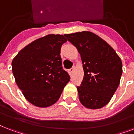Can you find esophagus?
<instances>
[{
  "instance_id": "34e87169",
  "label": "esophagus",
  "mask_w": 134,
  "mask_h": 134,
  "mask_svg": "<svg viewBox=\"0 0 134 134\" xmlns=\"http://www.w3.org/2000/svg\"><path fill=\"white\" fill-rule=\"evenodd\" d=\"M74 67H72V68H71V69H69V73L70 75H72V73H73V71H74Z\"/></svg>"
}]
</instances>
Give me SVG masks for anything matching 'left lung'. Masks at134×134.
I'll list each match as a JSON object with an SVG mask.
<instances>
[{
  "instance_id": "obj_1",
  "label": "left lung",
  "mask_w": 134,
  "mask_h": 134,
  "mask_svg": "<svg viewBox=\"0 0 134 134\" xmlns=\"http://www.w3.org/2000/svg\"><path fill=\"white\" fill-rule=\"evenodd\" d=\"M81 55L84 76L77 86L81 103L99 109L110 102L118 88L122 63L115 50L96 34L82 31L65 34Z\"/></svg>"
}]
</instances>
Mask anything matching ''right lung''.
I'll use <instances>...</instances> for the list:
<instances>
[{"instance_id":"add662e5","label":"right lung","mask_w":134,"mask_h":134,"mask_svg":"<svg viewBox=\"0 0 134 134\" xmlns=\"http://www.w3.org/2000/svg\"><path fill=\"white\" fill-rule=\"evenodd\" d=\"M67 41L63 35L49 34L27 45L13 59L16 83L34 105L46 108L55 103L69 81L60 57L61 46Z\"/></svg>"}]
</instances>
